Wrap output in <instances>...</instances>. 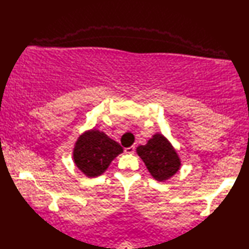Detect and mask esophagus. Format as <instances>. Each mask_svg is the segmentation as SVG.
<instances>
[{
    "label": "esophagus",
    "mask_w": 249,
    "mask_h": 249,
    "mask_svg": "<svg viewBox=\"0 0 249 249\" xmlns=\"http://www.w3.org/2000/svg\"><path fill=\"white\" fill-rule=\"evenodd\" d=\"M124 152L126 153V154H134V152H135V146L126 147V149L124 150Z\"/></svg>",
    "instance_id": "1"
}]
</instances>
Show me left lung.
Masks as SVG:
<instances>
[{"mask_svg":"<svg viewBox=\"0 0 249 249\" xmlns=\"http://www.w3.org/2000/svg\"><path fill=\"white\" fill-rule=\"evenodd\" d=\"M137 154L145 163L151 176L160 182L173 177L181 167L177 151L161 134H155L145 145L137 147Z\"/></svg>","mask_w":249,"mask_h":249,"instance_id":"8db88e82","label":"left lung"}]
</instances>
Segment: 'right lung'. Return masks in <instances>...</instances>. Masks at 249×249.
Masks as SVG:
<instances>
[{"label":"right lung","mask_w":249,"mask_h":249,"mask_svg":"<svg viewBox=\"0 0 249 249\" xmlns=\"http://www.w3.org/2000/svg\"><path fill=\"white\" fill-rule=\"evenodd\" d=\"M123 153L118 142L104 131L91 129L79 137L73 147V161L79 170L88 178L103 174L114 158Z\"/></svg>","instance_id":"obj_1"}]
</instances>
